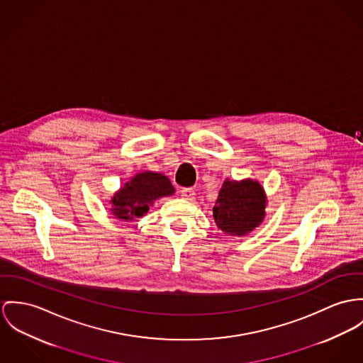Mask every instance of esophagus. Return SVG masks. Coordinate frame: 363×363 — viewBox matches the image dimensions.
Instances as JSON below:
<instances>
[{
    "label": "esophagus",
    "instance_id": "34e87169",
    "mask_svg": "<svg viewBox=\"0 0 363 363\" xmlns=\"http://www.w3.org/2000/svg\"><path fill=\"white\" fill-rule=\"evenodd\" d=\"M181 196L185 200H194L195 199V191L192 188H185L181 191Z\"/></svg>",
    "mask_w": 363,
    "mask_h": 363
}]
</instances>
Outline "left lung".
<instances>
[{"label": "left lung", "mask_w": 363, "mask_h": 363, "mask_svg": "<svg viewBox=\"0 0 363 363\" xmlns=\"http://www.w3.org/2000/svg\"><path fill=\"white\" fill-rule=\"evenodd\" d=\"M267 201V194L258 181L226 178L213 208L214 223L225 235L246 236L264 221Z\"/></svg>", "instance_id": "8db88e82"}]
</instances>
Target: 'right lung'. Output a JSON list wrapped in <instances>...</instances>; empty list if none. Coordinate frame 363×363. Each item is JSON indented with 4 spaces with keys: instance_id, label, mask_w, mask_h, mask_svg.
Returning a JSON list of instances; mask_svg holds the SVG:
<instances>
[{
    "instance_id": "add662e5",
    "label": "right lung",
    "mask_w": 363,
    "mask_h": 363,
    "mask_svg": "<svg viewBox=\"0 0 363 363\" xmlns=\"http://www.w3.org/2000/svg\"><path fill=\"white\" fill-rule=\"evenodd\" d=\"M175 194V189L164 174L156 171H142L131 177L111 199L113 217L121 221H138L153 203Z\"/></svg>"
}]
</instances>
